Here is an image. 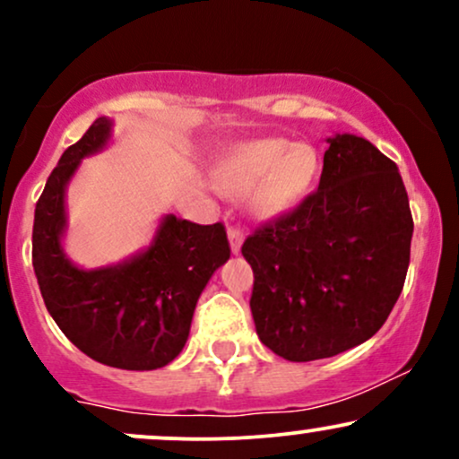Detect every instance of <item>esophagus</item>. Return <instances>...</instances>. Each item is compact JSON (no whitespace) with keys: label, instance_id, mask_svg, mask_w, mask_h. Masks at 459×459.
Returning a JSON list of instances; mask_svg holds the SVG:
<instances>
[{"label":"esophagus","instance_id":"obj_1","mask_svg":"<svg viewBox=\"0 0 459 459\" xmlns=\"http://www.w3.org/2000/svg\"><path fill=\"white\" fill-rule=\"evenodd\" d=\"M229 241H230V250L233 255L241 250V244H244V230L239 226H229Z\"/></svg>","mask_w":459,"mask_h":459}]
</instances>
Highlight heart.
I'll use <instances>...</instances> for the list:
<instances>
[{
	"label": "heart",
	"mask_w": 459,
	"mask_h": 459,
	"mask_svg": "<svg viewBox=\"0 0 459 459\" xmlns=\"http://www.w3.org/2000/svg\"><path fill=\"white\" fill-rule=\"evenodd\" d=\"M319 170L317 151L284 138L241 142L220 160L215 189L224 196L247 194V209L256 218H273L307 196Z\"/></svg>",
	"instance_id": "obj_1"
}]
</instances>
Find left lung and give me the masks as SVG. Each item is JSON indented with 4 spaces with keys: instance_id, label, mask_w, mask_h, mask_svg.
<instances>
[{
    "instance_id": "left-lung-1",
    "label": "left lung",
    "mask_w": 459,
    "mask_h": 459,
    "mask_svg": "<svg viewBox=\"0 0 459 459\" xmlns=\"http://www.w3.org/2000/svg\"><path fill=\"white\" fill-rule=\"evenodd\" d=\"M317 192L241 246L261 343L291 362L365 343L402 293L412 213L397 163L371 142L328 138Z\"/></svg>"
}]
</instances>
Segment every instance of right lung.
I'll return each instance as SVG.
<instances>
[{
  "label": "right lung",
  "instance_id": "right-lung-1",
  "mask_svg": "<svg viewBox=\"0 0 459 459\" xmlns=\"http://www.w3.org/2000/svg\"><path fill=\"white\" fill-rule=\"evenodd\" d=\"M112 120L97 118L62 152L36 203L31 263L45 307L73 345L92 360L127 371L166 367L181 354L209 278L230 256L222 222L166 215L155 239L118 265L82 270L62 250L65 192L83 157L108 144Z\"/></svg>",
  "mask_w": 459,
  "mask_h": 459
}]
</instances>
